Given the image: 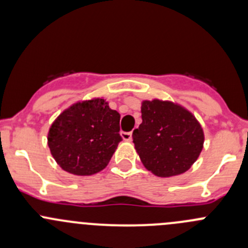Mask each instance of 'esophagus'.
<instances>
[{
    "mask_svg": "<svg viewBox=\"0 0 248 248\" xmlns=\"http://www.w3.org/2000/svg\"><path fill=\"white\" fill-rule=\"evenodd\" d=\"M121 137L126 141H131L132 140V132H121Z\"/></svg>",
    "mask_w": 248,
    "mask_h": 248,
    "instance_id": "34e87169",
    "label": "esophagus"
}]
</instances>
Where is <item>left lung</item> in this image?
I'll list each match as a JSON object with an SVG mask.
<instances>
[{
	"label": "left lung",
	"mask_w": 248,
	"mask_h": 248,
	"mask_svg": "<svg viewBox=\"0 0 248 248\" xmlns=\"http://www.w3.org/2000/svg\"><path fill=\"white\" fill-rule=\"evenodd\" d=\"M133 142L145 168L161 177L180 175L201 155L204 132L196 117L172 102L144 101Z\"/></svg>",
	"instance_id": "obj_1"
}]
</instances>
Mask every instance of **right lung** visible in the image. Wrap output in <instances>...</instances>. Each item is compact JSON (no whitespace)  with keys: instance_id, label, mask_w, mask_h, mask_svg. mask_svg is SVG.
Listing matches in <instances>:
<instances>
[{"instance_id":"obj_1","label":"right lung","mask_w":248,"mask_h":248,"mask_svg":"<svg viewBox=\"0 0 248 248\" xmlns=\"http://www.w3.org/2000/svg\"><path fill=\"white\" fill-rule=\"evenodd\" d=\"M120 114L103 98L78 102L60 114L47 133L55 161L74 175H92L108 166L122 138Z\"/></svg>"}]
</instances>
